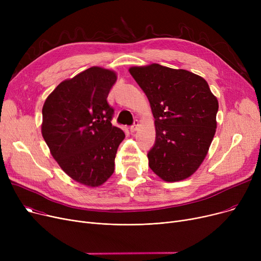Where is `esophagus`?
I'll return each mask as SVG.
<instances>
[{
    "label": "esophagus",
    "instance_id": "obj_1",
    "mask_svg": "<svg viewBox=\"0 0 261 261\" xmlns=\"http://www.w3.org/2000/svg\"><path fill=\"white\" fill-rule=\"evenodd\" d=\"M139 126H140V121H139L138 119H135V120H134V122H133V125L130 127L131 132H135L136 130L139 129Z\"/></svg>",
    "mask_w": 261,
    "mask_h": 261
}]
</instances>
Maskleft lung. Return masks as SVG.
Here are the masks:
<instances>
[{"label": "left lung", "instance_id": "left-lung-1", "mask_svg": "<svg viewBox=\"0 0 261 261\" xmlns=\"http://www.w3.org/2000/svg\"><path fill=\"white\" fill-rule=\"evenodd\" d=\"M151 106L155 143L149 167L166 182L193 174L207 154L216 133L219 103L204 78L158 63L129 68Z\"/></svg>", "mask_w": 261, "mask_h": 261}]
</instances>
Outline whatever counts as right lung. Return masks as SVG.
<instances>
[{
  "mask_svg": "<svg viewBox=\"0 0 261 261\" xmlns=\"http://www.w3.org/2000/svg\"><path fill=\"white\" fill-rule=\"evenodd\" d=\"M116 74L93 66L62 81L42 109V136L53 158L73 180L97 187L114 172L125 133L112 126L114 109L107 101Z\"/></svg>",
  "mask_w": 261,
  "mask_h": 261,
  "instance_id": "1",
  "label": "right lung"
}]
</instances>
